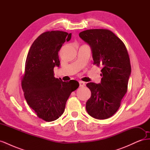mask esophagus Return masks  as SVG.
Listing matches in <instances>:
<instances>
[{
	"label": "esophagus",
	"instance_id": "obj_1",
	"mask_svg": "<svg viewBox=\"0 0 150 150\" xmlns=\"http://www.w3.org/2000/svg\"><path fill=\"white\" fill-rule=\"evenodd\" d=\"M79 86H80V87H84V86H85V83L84 82H83V81H79Z\"/></svg>",
	"mask_w": 150,
	"mask_h": 150
}]
</instances>
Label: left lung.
Listing matches in <instances>:
<instances>
[{"label":"left lung","instance_id":"left-lung-1","mask_svg":"<svg viewBox=\"0 0 150 150\" xmlns=\"http://www.w3.org/2000/svg\"><path fill=\"white\" fill-rule=\"evenodd\" d=\"M79 36L91 49L94 64L101 65V83H88L91 96L86 109L94 118L105 120L118 110L127 92L131 68L128 51L121 39L107 29H89Z\"/></svg>","mask_w":150,"mask_h":150}]
</instances>
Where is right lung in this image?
Wrapping results in <instances>:
<instances>
[{
	"mask_svg": "<svg viewBox=\"0 0 150 150\" xmlns=\"http://www.w3.org/2000/svg\"><path fill=\"white\" fill-rule=\"evenodd\" d=\"M72 34L59 30L46 32L36 39L26 59L22 88L29 106L46 121L58 119L64 111L71 93L78 88L77 81L64 82L54 77V67H59L58 52L69 41Z\"/></svg>",
	"mask_w": 150,
	"mask_h": 150,
	"instance_id": "add662e5",
	"label": "right lung"
}]
</instances>
